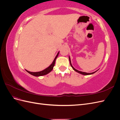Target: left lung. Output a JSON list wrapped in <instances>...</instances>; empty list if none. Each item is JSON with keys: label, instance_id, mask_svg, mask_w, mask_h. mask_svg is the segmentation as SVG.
Returning <instances> with one entry per match:
<instances>
[{"label": "left lung", "instance_id": "8db88e82", "mask_svg": "<svg viewBox=\"0 0 120 120\" xmlns=\"http://www.w3.org/2000/svg\"><path fill=\"white\" fill-rule=\"evenodd\" d=\"M69 60H70V64H71V67H72V69H73V70H74L75 71L78 72V73H79V74H82V75H92V74H94V73H95V72H96L97 71H95V72H91V73H87V72H82V71H78V70H76V69H75V68L73 67V66H72L71 63V59H70V56H69Z\"/></svg>", "mask_w": 120, "mask_h": 120}]
</instances>
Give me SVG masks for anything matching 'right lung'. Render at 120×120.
Masks as SVG:
<instances>
[{"label": "right lung", "instance_id": "1", "mask_svg": "<svg viewBox=\"0 0 120 120\" xmlns=\"http://www.w3.org/2000/svg\"><path fill=\"white\" fill-rule=\"evenodd\" d=\"M60 52H58L57 54H56V56L54 58V59L53 60V61H52V64L50 65V66L46 68L44 70H43L42 71H38V72H31L30 71H28L27 70H26V71L28 72L29 74H30V75L35 76V77H39V76H42V75H46L47 74H48L51 71L52 69L53 68V67L54 66V64H55V62H56V58L58 56H59Z\"/></svg>", "mask_w": 120, "mask_h": 120}]
</instances>
